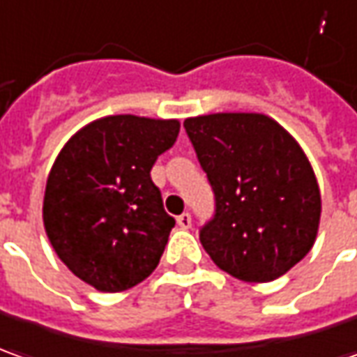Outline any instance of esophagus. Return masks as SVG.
<instances>
[{"instance_id":"1","label":"esophagus","mask_w":357,"mask_h":357,"mask_svg":"<svg viewBox=\"0 0 357 357\" xmlns=\"http://www.w3.org/2000/svg\"><path fill=\"white\" fill-rule=\"evenodd\" d=\"M178 225L181 229H191V215L189 213H183L178 217Z\"/></svg>"}]
</instances>
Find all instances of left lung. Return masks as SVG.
<instances>
[{"label":"left lung","instance_id":"left-lung-1","mask_svg":"<svg viewBox=\"0 0 357 357\" xmlns=\"http://www.w3.org/2000/svg\"><path fill=\"white\" fill-rule=\"evenodd\" d=\"M183 127L217 201L199 234L211 260L248 283L285 275L321 225V188L299 142L264 113H211Z\"/></svg>","mask_w":357,"mask_h":357}]
</instances>
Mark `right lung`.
Here are the masks:
<instances>
[{
	"instance_id": "add662e5",
	"label": "right lung",
	"mask_w": 357,
	"mask_h": 357,
	"mask_svg": "<svg viewBox=\"0 0 357 357\" xmlns=\"http://www.w3.org/2000/svg\"><path fill=\"white\" fill-rule=\"evenodd\" d=\"M178 132V119L109 115L58 152L43 201L46 236L68 270L97 291L130 289L160 264L176 220L150 169Z\"/></svg>"
}]
</instances>
